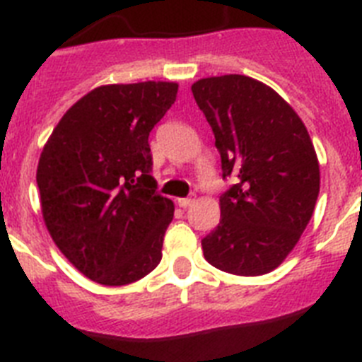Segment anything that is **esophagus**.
Wrapping results in <instances>:
<instances>
[{
  "instance_id": "1",
  "label": "esophagus",
  "mask_w": 362,
  "mask_h": 362,
  "mask_svg": "<svg viewBox=\"0 0 362 362\" xmlns=\"http://www.w3.org/2000/svg\"><path fill=\"white\" fill-rule=\"evenodd\" d=\"M192 203H194V199H190V197H181V199H177V204L181 209H187Z\"/></svg>"
}]
</instances>
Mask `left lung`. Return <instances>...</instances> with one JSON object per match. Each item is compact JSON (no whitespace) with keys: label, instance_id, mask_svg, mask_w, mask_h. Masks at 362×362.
<instances>
[{"label":"left lung","instance_id":"obj_1","mask_svg":"<svg viewBox=\"0 0 362 362\" xmlns=\"http://www.w3.org/2000/svg\"><path fill=\"white\" fill-rule=\"evenodd\" d=\"M212 127L223 179L219 225L201 241L212 267L263 276L279 267L305 232L319 196V163L308 130L276 90L228 74L192 85Z\"/></svg>","mask_w":362,"mask_h":362}]
</instances>
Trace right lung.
I'll return each mask as SVG.
<instances>
[{"instance_id": "1", "label": "right lung", "mask_w": 362, "mask_h": 362, "mask_svg": "<svg viewBox=\"0 0 362 362\" xmlns=\"http://www.w3.org/2000/svg\"><path fill=\"white\" fill-rule=\"evenodd\" d=\"M177 83L98 86L66 110L37 163L41 212L54 243L105 286L139 281L161 261L174 203L156 192L148 136Z\"/></svg>"}]
</instances>
